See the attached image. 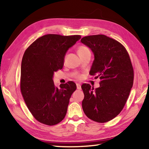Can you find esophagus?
Returning <instances> with one entry per match:
<instances>
[{
    "mask_svg": "<svg viewBox=\"0 0 149 149\" xmlns=\"http://www.w3.org/2000/svg\"><path fill=\"white\" fill-rule=\"evenodd\" d=\"M76 86H77V90H81V84H80L77 83V84H76Z\"/></svg>",
    "mask_w": 149,
    "mask_h": 149,
    "instance_id": "obj_1",
    "label": "esophagus"
}]
</instances>
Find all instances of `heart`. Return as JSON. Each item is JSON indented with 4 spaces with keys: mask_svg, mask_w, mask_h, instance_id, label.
I'll return each instance as SVG.
<instances>
[{
    "mask_svg": "<svg viewBox=\"0 0 149 149\" xmlns=\"http://www.w3.org/2000/svg\"><path fill=\"white\" fill-rule=\"evenodd\" d=\"M77 52H78L79 54V56H82L83 55H84V54H86V52H90V49H88L86 46L81 45V46L78 47ZM75 77H76L77 79H81L82 77V75L79 74H76L75 75Z\"/></svg>",
    "mask_w": 149,
    "mask_h": 149,
    "instance_id": "obj_1",
    "label": "heart"
}]
</instances>
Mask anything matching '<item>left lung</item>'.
<instances>
[{"mask_svg":"<svg viewBox=\"0 0 149 149\" xmlns=\"http://www.w3.org/2000/svg\"><path fill=\"white\" fill-rule=\"evenodd\" d=\"M81 42L94 54L90 74L100 79L99 88L95 90L89 84H82L83 109L95 122H109L122 111L133 84L130 57L122 43L103 34L84 36Z\"/></svg>","mask_w":149,"mask_h":149,"instance_id":"left-lung-1","label":"left lung"}]
</instances>
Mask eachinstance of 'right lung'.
<instances>
[{
    "mask_svg": "<svg viewBox=\"0 0 149 149\" xmlns=\"http://www.w3.org/2000/svg\"><path fill=\"white\" fill-rule=\"evenodd\" d=\"M81 38L49 34L28 47L22 58L20 90L37 121L54 125L64 119L70 99L77 88L73 81L55 86L54 73L63 68L67 50Z\"/></svg>",
    "mask_w": 149,
    "mask_h": 149,
    "instance_id": "add662e5",
    "label": "right lung"
}]
</instances>
